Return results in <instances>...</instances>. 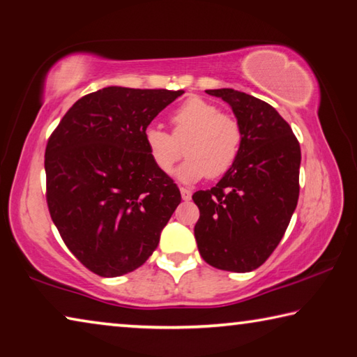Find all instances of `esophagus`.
Returning <instances> with one entry per match:
<instances>
[{
    "mask_svg": "<svg viewBox=\"0 0 357 357\" xmlns=\"http://www.w3.org/2000/svg\"><path fill=\"white\" fill-rule=\"evenodd\" d=\"M181 197H183V200H190V198H192V192L189 190V189H187V187H181Z\"/></svg>",
    "mask_w": 357,
    "mask_h": 357,
    "instance_id": "34e87169",
    "label": "esophagus"
}]
</instances>
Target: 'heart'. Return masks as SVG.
<instances>
[{
	"instance_id": "heart-1",
	"label": "heart",
	"mask_w": 357,
	"mask_h": 357,
	"mask_svg": "<svg viewBox=\"0 0 357 357\" xmlns=\"http://www.w3.org/2000/svg\"><path fill=\"white\" fill-rule=\"evenodd\" d=\"M172 126V134L157 126H148L143 132L148 155L160 173H173L183 157L184 143L187 160L178 173L183 181L220 178L238 162L244 143L243 128L213 102L192 96L173 112Z\"/></svg>"
}]
</instances>
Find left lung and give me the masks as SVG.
<instances>
[{
    "label": "left lung",
    "mask_w": 357,
    "mask_h": 357,
    "mask_svg": "<svg viewBox=\"0 0 357 357\" xmlns=\"http://www.w3.org/2000/svg\"><path fill=\"white\" fill-rule=\"evenodd\" d=\"M233 108L244 132L234 167L192 200L200 209L195 239L208 264L231 273L261 266L285 234L299 198L301 146L274 107L229 88L208 89Z\"/></svg>",
    "instance_id": "1"
}]
</instances>
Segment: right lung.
I'll return each instance as SVG.
<instances>
[{"label": "right lung", "mask_w": 357, "mask_h": 357, "mask_svg": "<svg viewBox=\"0 0 357 357\" xmlns=\"http://www.w3.org/2000/svg\"><path fill=\"white\" fill-rule=\"evenodd\" d=\"M184 91L108 86L72 105L45 148L47 204L59 234L100 277L153 255L181 192L148 155L143 132Z\"/></svg>", "instance_id": "obj_1"}]
</instances>
